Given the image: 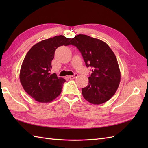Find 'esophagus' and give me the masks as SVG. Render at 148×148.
Wrapping results in <instances>:
<instances>
[{
  "label": "esophagus",
  "instance_id": "esophagus-1",
  "mask_svg": "<svg viewBox=\"0 0 148 148\" xmlns=\"http://www.w3.org/2000/svg\"><path fill=\"white\" fill-rule=\"evenodd\" d=\"M78 76V75L77 73H75L74 75H71V76H69V78L70 79H74L75 78H77Z\"/></svg>",
  "mask_w": 148,
  "mask_h": 148
}]
</instances>
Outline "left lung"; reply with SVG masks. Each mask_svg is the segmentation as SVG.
<instances>
[{
	"label": "left lung",
	"mask_w": 148,
	"mask_h": 148,
	"mask_svg": "<svg viewBox=\"0 0 148 148\" xmlns=\"http://www.w3.org/2000/svg\"><path fill=\"white\" fill-rule=\"evenodd\" d=\"M69 44L78 49L86 66L92 68L88 86L82 89L84 99L96 105L109 101L117 91L121 78L114 52L104 41L84 34L70 39Z\"/></svg>",
	"instance_id": "1"
}]
</instances>
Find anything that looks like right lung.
<instances>
[{"mask_svg": "<svg viewBox=\"0 0 148 148\" xmlns=\"http://www.w3.org/2000/svg\"><path fill=\"white\" fill-rule=\"evenodd\" d=\"M70 41L64 36H56L36 44L26 53L20 80L24 90L35 101L48 103L60 95L65 79L51 74V62L56 49L69 45Z\"/></svg>", "mask_w": 148, "mask_h": 148, "instance_id": "obj_1", "label": "right lung"}]
</instances>
